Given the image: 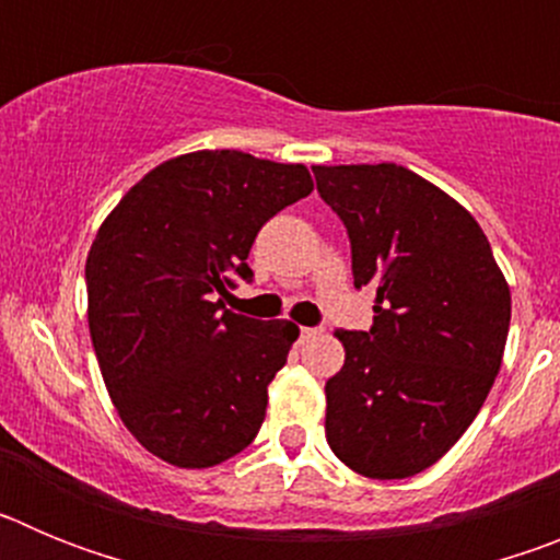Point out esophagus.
I'll return each instance as SVG.
<instances>
[{"label":"esophagus","mask_w":560,"mask_h":560,"mask_svg":"<svg viewBox=\"0 0 560 560\" xmlns=\"http://www.w3.org/2000/svg\"><path fill=\"white\" fill-rule=\"evenodd\" d=\"M316 334H319V330H316V328H305V325H303V328H300V339H308V336H316Z\"/></svg>","instance_id":"1"}]
</instances>
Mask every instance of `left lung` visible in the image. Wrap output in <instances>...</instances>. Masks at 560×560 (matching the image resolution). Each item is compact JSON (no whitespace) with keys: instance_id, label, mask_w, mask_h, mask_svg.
<instances>
[{"instance_id":"8db88e82","label":"left lung","mask_w":560,"mask_h":560,"mask_svg":"<svg viewBox=\"0 0 560 560\" xmlns=\"http://www.w3.org/2000/svg\"><path fill=\"white\" fill-rule=\"evenodd\" d=\"M316 190L350 237L355 289L375 291L370 330H339L325 438L370 479L427 471L491 393L511 289L474 215L407 167L316 165Z\"/></svg>"}]
</instances>
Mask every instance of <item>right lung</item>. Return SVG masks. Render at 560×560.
<instances>
[{
  "label": "right lung",
  "mask_w": 560,
  "mask_h": 560,
  "mask_svg": "<svg viewBox=\"0 0 560 560\" xmlns=\"http://www.w3.org/2000/svg\"><path fill=\"white\" fill-rule=\"evenodd\" d=\"M314 190L305 165L196 151L153 167L86 257L89 334L128 432L179 468L244 452L300 328L224 308L257 232Z\"/></svg>",
  "instance_id": "add662e5"
}]
</instances>
